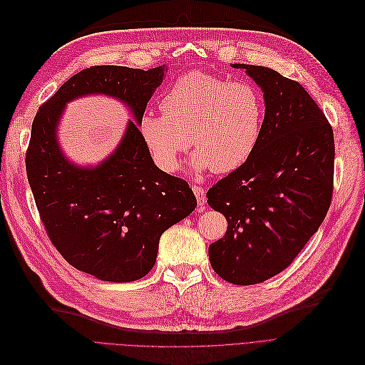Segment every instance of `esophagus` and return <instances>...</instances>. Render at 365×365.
I'll return each mask as SVG.
<instances>
[{"instance_id": "34e87169", "label": "esophagus", "mask_w": 365, "mask_h": 365, "mask_svg": "<svg viewBox=\"0 0 365 365\" xmlns=\"http://www.w3.org/2000/svg\"><path fill=\"white\" fill-rule=\"evenodd\" d=\"M193 192H195V196H196V199H197L199 206L203 207L205 203H206V195H205L203 187H200V185H193Z\"/></svg>"}]
</instances>
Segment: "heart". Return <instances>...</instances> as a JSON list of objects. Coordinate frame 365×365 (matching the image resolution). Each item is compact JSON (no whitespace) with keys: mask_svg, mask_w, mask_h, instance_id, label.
<instances>
[{"mask_svg":"<svg viewBox=\"0 0 365 365\" xmlns=\"http://www.w3.org/2000/svg\"><path fill=\"white\" fill-rule=\"evenodd\" d=\"M159 103L162 115L147 111L138 128L154 165L168 173L178 170L190 144L196 170L232 172L263 138L266 99L252 83L195 71L173 81Z\"/></svg>","mask_w":365,"mask_h":365,"instance_id":"b5f03b06","label":"heart"}]
</instances>
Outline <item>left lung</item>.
I'll use <instances>...</instances> for the list:
<instances>
[{
	"mask_svg": "<svg viewBox=\"0 0 365 365\" xmlns=\"http://www.w3.org/2000/svg\"><path fill=\"white\" fill-rule=\"evenodd\" d=\"M262 88L263 138L252 158L207 190V205L227 220L210 245L224 281L252 285L285 270L324 221L333 197L334 135L299 81L274 69L233 63Z\"/></svg>",
	"mask_w": 365,
	"mask_h": 365,
	"instance_id": "obj_1",
	"label": "left lung"
}]
</instances>
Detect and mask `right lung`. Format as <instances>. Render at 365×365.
<instances>
[{
  "mask_svg": "<svg viewBox=\"0 0 365 365\" xmlns=\"http://www.w3.org/2000/svg\"><path fill=\"white\" fill-rule=\"evenodd\" d=\"M163 74L165 66L86 68L65 81L32 121L26 175L46 233L69 264L101 281L141 279L155 263L162 233L197 205L187 181L154 165L138 128ZM91 93L123 100L134 120L106 163L78 168L61 154L56 126L66 101Z\"/></svg>",
  "mask_w": 365,
  "mask_h": 365,
  "instance_id": "1",
  "label": "right lung"
}]
</instances>
